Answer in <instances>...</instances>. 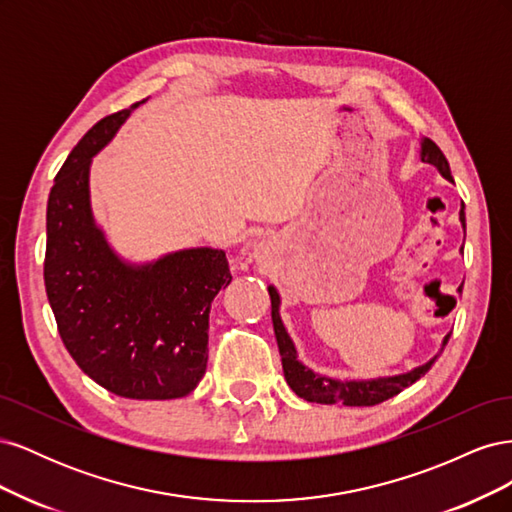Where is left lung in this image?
Here are the masks:
<instances>
[{"label":"left lung","instance_id":"obj_1","mask_svg":"<svg viewBox=\"0 0 512 512\" xmlns=\"http://www.w3.org/2000/svg\"><path fill=\"white\" fill-rule=\"evenodd\" d=\"M421 160L436 166L440 170V175L448 181H453L451 175V166H448L444 153L440 147L431 141V138H423L421 141ZM459 222L466 230V213H463V207L459 211ZM463 286V284H461ZM461 286L457 288L461 292ZM269 297H271V320H273V331L277 339V348H280L282 354V367H284V378L288 382L290 389L303 397L305 401H314V404H344V406H376L382 404V401L395 397L401 393L406 386L414 384L418 378L425 376L431 369V365L438 361V356L442 354L448 337L451 333L444 335L440 350L431 356V359L423 365H418L410 371H404V374L397 376H380V378H369V380H337L316 374L314 369H309L299 361L297 348H294V342L290 339L282 316H280V292H277L275 286H269Z\"/></svg>","mask_w":512,"mask_h":512}]
</instances>
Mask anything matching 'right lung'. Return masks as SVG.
<instances>
[{"mask_svg": "<svg viewBox=\"0 0 512 512\" xmlns=\"http://www.w3.org/2000/svg\"><path fill=\"white\" fill-rule=\"evenodd\" d=\"M143 102L100 119L59 168L46 205L44 286L61 342L91 380L128 399H177L205 376L211 301L232 275L213 247L136 265L98 226L91 160Z\"/></svg>", "mask_w": 512, "mask_h": 512, "instance_id": "add662e5", "label": "right lung"}]
</instances>
